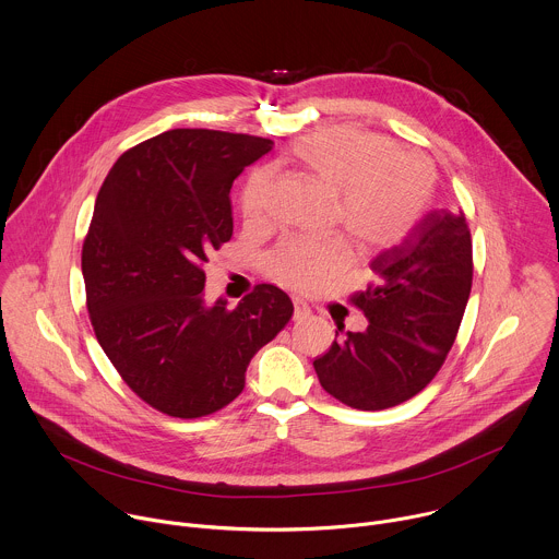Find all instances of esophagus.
Here are the masks:
<instances>
[{"mask_svg": "<svg viewBox=\"0 0 559 559\" xmlns=\"http://www.w3.org/2000/svg\"><path fill=\"white\" fill-rule=\"evenodd\" d=\"M309 313H311L309 305H307L305 300H300V298H294V320L300 322V320H305Z\"/></svg>", "mask_w": 559, "mask_h": 559, "instance_id": "1", "label": "esophagus"}]
</instances>
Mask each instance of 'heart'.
<instances>
[{"label": "heart", "mask_w": 559, "mask_h": 559, "mask_svg": "<svg viewBox=\"0 0 559 559\" xmlns=\"http://www.w3.org/2000/svg\"><path fill=\"white\" fill-rule=\"evenodd\" d=\"M294 155L331 193H337L342 226L361 248L400 241L424 215L435 173L426 157L400 151L380 133L337 127L318 131L296 144ZM272 173L257 170L243 189L241 206L250 222L270 213ZM350 259L342 239H287L267 259L281 283L311 292L346 267Z\"/></svg>", "instance_id": "1"}]
</instances>
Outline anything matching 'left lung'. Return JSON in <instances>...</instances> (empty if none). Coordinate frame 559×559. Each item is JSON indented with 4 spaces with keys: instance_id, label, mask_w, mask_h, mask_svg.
I'll use <instances>...</instances> for the list:
<instances>
[{
    "instance_id": "8db88e82",
    "label": "left lung",
    "mask_w": 559,
    "mask_h": 559,
    "mask_svg": "<svg viewBox=\"0 0 559 559\" xmlns=\"http://www.w3.org/2000/svg\"><path fill=\"white\" fill-rule=\"evenodd\" d=\"M376 285L353 296L368 326H337L313 361L322 389L357 411H384L424 391L454 344L472 292V239L463 215L430 211L370 261Z\"/></svg>"
}]
</instances>
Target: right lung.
<instances>
[{"label": "right lung", "instance_id": "add662e5", "mask_svg": "<svg viewBox=\"0 0 559 559\" xmlns=\"http://www.w3.org/2000/svg\"><path fill=\"white\" fill-rule=\"evenodd\" d=\"M272 140L170 129L118 157L83 243L94 333L127 386L155 411L198 419L246 386L254 353L294 305L257 285L235 309L204 298V263L233 237V181Z\"/></svg>", "mask_w": 559, "mask_h": 559}]
</instances>
